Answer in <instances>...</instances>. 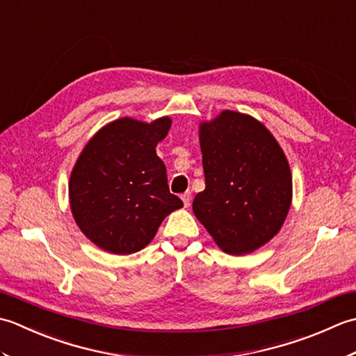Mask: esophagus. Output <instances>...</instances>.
<instances>
[{
  "mask_svg": "<svg viewBox=\"0 0 356 356\" xmlns=\"http://www.w3.org/2000/svg\"><path fill=\"white\" fill-rule=\"evenodd\" d=\"M182 202H184L185 208L190 207V203H191V193L190 191H186V193L182 194Z\"/></svg>",
  "mask_w": 356,
  "mask_h": 356,
  "instance_id": "34e87169",
  "label": "esophagus"
}]
</instances>
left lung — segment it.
I'll use <instances>...</instances> for the list:
<instances>
[{"instance_id":"obj_1","label":"left lung","mask_w":356,"mask_h":356,"mask_svg":"<svg viewBox=\"0 0 356 356\" xmlns=\"http://www.w3.org/2000/svg\"><path fill=\"white\" fill-rule=\"evenodd\" d=\"M205 190L193 211L225 252L249 254L275 236L292 200V176L274 136L259 120L225 110L200 124Z\"/></svg>"}]
</instances>
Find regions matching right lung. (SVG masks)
<instances>
[{"instance_id": "obj_1", "label": "right lung", "mask_w": 356, "mask_h": 356, "mask_svg": "<svg viewBox=\"0 0 356 356\" xmlns=\"http://www.w3.org/2000/svg\"><path fill=\"white\" fill-rule=\"evenodd\" d=\"M170 127V118L151 124L120 118L101 128L78 157L69 182L72 214L104 251H140L163 218L184 207L170 193L165 163L156 154Z\"/></svg>"}]
</instances>
